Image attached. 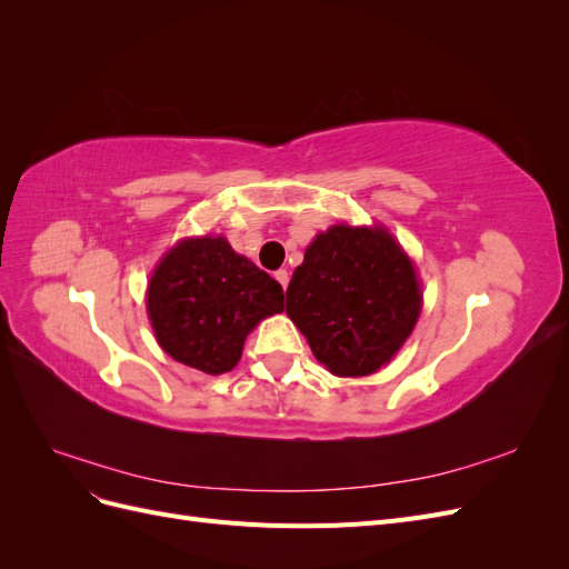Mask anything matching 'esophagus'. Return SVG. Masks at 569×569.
<instances>
[{
    "mask_svg": "<svg viewBox=\"0 0 569 569\" xmlns=\"http://www.w3.org/2000/svg\"><path fill=\"white\" fill-rule=\"evenodd\" d=\"M274 280H278L280 284H282V289H287V284H289V272L282 268V270H278L274 272Z\"/></svg>",
    "mask_w": 569,
    "mask_h": 569,
    "instance_id": "34e87169",
    "label": "esophagus"
}]
</instances>
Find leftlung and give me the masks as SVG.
Listing matches in <instances>:
<instances>
[{"label": "left lung", "instance_id": "8db88e82", "mask_svg": "<svg viewBox=\"0 0 569 569\" xmlns=\"http://www.w3.org/2000/svg\"><path fill=\"white\" fill-rule=\"evenodd\" d=\"M420 311L416 266L382 226L320 232L287 287V316L337 377L387 366Z\"/></svg>", "mask_w": 569, "mask_h": 569}]
</instances>
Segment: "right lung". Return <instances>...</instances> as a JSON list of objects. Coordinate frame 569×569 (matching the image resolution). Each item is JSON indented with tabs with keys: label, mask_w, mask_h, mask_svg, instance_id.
Returning <instances> with one entry per match:
<instances>
[{
	"label": "right lung",
	"mask_w": 569,
	"mask_h": 569,
	"mask_svg": "<svg viewBox=\"0 0 569 569\" xmlns=\"http://www.w3.org/2000/svg\"><path fill=\"white\" fill-rule=\"evenodd\" d=\"M282 284L239 256L226 237H189L151 274L147 313L161 349L206 375L230 372L244 339L284 311Z\"/></svg>",
	"instance_id": "obj_1"
}]
</instances>
